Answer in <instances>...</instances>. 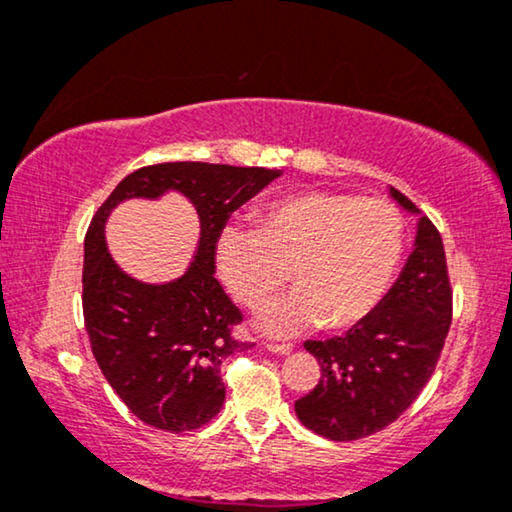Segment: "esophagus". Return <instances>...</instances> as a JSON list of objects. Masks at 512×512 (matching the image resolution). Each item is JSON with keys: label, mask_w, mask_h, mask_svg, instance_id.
I'll return each mask as SVG.
<instances>
[{"label": "esophagus", "mask_w": 512, "mask_h": 512, "mask_svg": "<svg viewBox=\"0 0 512 512\" xmlns=\"http://www.w3.org/2000/svg\"><path fill=\"white\" fill-rule=\"evenodd\" d=\"M266 347H269L273 354H289L294 349L292 342H269V345H266Z\"/></svg>", "instance_id": "obj_1"}]
</instances>
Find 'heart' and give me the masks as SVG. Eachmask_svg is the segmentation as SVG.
<instances>
[{
	"label": "heart",
	"instance_id": "heart-1",
	"mask_svg": "<svg viewBox=\"0 0 512 512\" xmlns=\"http://www.w3.org/2000/svg\"><path fill=\"white\" fill-rule=\"evenodd\" d=\"M404 253V218L384 197L301 193L230 225L216 243L220 278L248 308H262L289 280L299 287L264 312V329L296 333L352 326L384 299Z\"/></svg>",
	"mask_w": 512,
	"mask_h": 512
}]
</instances>
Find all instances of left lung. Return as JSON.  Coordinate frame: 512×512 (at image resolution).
<instances>
[{"label":"left lung","mask_w":512,"mask_h":512,"mask_svg":"<svg viewBox=\"0 0 512 512\" xmlns=\"http://www.w3.org/2000/svg\"><path fill=\"white\" fill-rule=\"evenodd\" d=\"M404 209L414 202L391 188ZM453 322V287L444 241L421 218L414 253L368 317L345 335L305 340L322 377L294 409L308 430L333 441L370 437L400 418L430 381Z\"/></svg>","instance_id":"left-lung-1"}]
</instances>
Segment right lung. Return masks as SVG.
Segmentation results:
<instances>
[{
    "mask_svg": "<svg viewBox=\"0 0 512 512\" xmlns=\"http://www.w3.org/2000/svg\"><path fill=\"white\" fill-rule=\"evenodd\" d=\"M280 170L213 163L140 167L112 190L85 236L82 312L91 352L114 393L142 423L165 432L207 425L225 402L220 365L255 342L239 340L243 322L216 271V243L232 211L257 195ZM179 189L201 216V248L184 276L167 286L128 279L104 248V218L128 196Z\"/></svg>",
    "mask_w": 512,
    "mask_h": 512,
    "instance_id": "right-lung-1",
    "label": "right lung"
}]
</instances>
